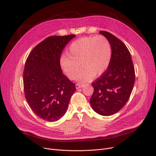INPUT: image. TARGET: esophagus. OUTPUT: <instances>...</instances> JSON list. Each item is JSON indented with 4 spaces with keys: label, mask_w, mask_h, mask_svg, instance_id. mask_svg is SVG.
<instances>
[{
    "label": "esophagus",
    "mask_w": 156,
    "mask_h": 156,
    "mask_svg": "<svg viewBox=\"0 0 156 156\" xmlns=\"http://www.w3.org/2000/svg\"><path fill=\"white\" fill-rule=\"evenodd\" d=\"M83 87V85H82V84H80V83H77V84H76V89L81 88H82Z\"/></svg>",
    "instance_id": "1"
}]
</instances>
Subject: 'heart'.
<instances>
[{
	"mask_svg": "<svg viewBox=\"0 0 156 156\" xmlns=\"http://www.w3.org/2000/svg\"><path fill=\"white\" fill-rule=\"evenodd\" d=\"M68 54L60 58L61 69L70 79L86 82L93 76H101L108 68L112 57L111 46L108 39L103 36H89L73 41L68 48Z\"/></svg>",
	"mask_w": 156,
	"mask_h": 156,
	"instance_id": "1",
	"label": "heart"
}]
</instances>
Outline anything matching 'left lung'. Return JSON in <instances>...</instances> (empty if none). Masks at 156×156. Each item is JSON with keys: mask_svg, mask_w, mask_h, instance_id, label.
<instances>
[{"mask_svg": "<svg viewBox=\"0 0 156 156\" xmlns=\"http://www.w3.org/2000/svg\"><path fill=\"white\" fill-rule=\"evenodd\" d=\"M100 33L109 41L112 57L107 69L96 81L90 101L95 112L103 116L117 113L126 104L135 82V69L126 46L107 31Z\"/></svg>", "mask_w": 156, "mask_h": 156, "instance_id": "8db88e82", "label": "left lung"}]
</instances>
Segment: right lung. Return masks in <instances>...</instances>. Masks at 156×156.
Returning <instances> with one entry per match:
<instances>
[{
  "instance_id": "obj_1",
  "label": "right lung",
  "mask_w": 156,
  "mask_h": 156,
  "mask_svg": "<svg viewBox=\"0 0 156 156\" xmlns=\"http://www.w3.org/2000/svg\"><path fill=\"white\" fill-rule=\"evenodd\" d=\"M74 34L49 36L29 55L23 83L28 105L39 118L55 122L65 115L75 84L62 72L59 59L65 46Z\"/></svg>"
}]
</instances>
